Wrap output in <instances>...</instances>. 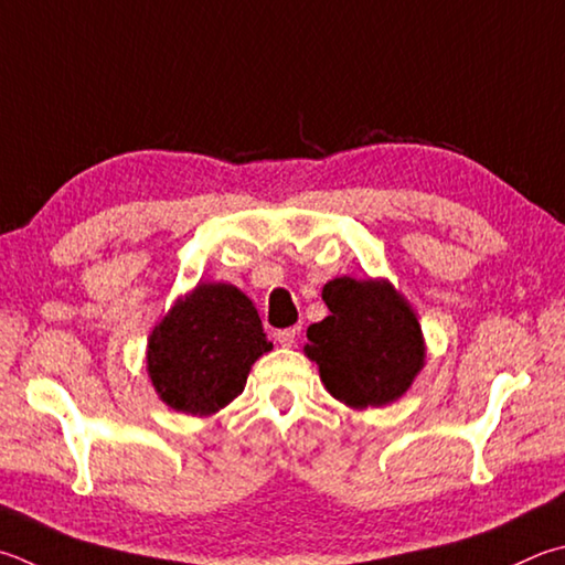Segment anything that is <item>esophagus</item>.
I'll use <instances>...</instances> for the list:
<instances>
[{"instance_id": "esophagus-1", "label": "esophagus", "mask_w": 565, "mask_h": 565, "mask_svg": "<svg viewBox=\"0 0 565 565\" xmlns=\"http://www.w3.org/2000/svg\"><path fill=\"white\" fill-rule=\"evenodd\" d=\"M296 335H299V328H284V331H276V341H279L284 348H291L296 343Z\"/></svg>"}]
</instances>
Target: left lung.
Wrapping results in <instances>:
<instances>
[{"label": "left lung", "mask_w": 565, "mask_h": 565, "mask_svg": "<svg viewBox=\"0 0 565 565\" xmlns=\"http://www.w3.org/2000/svg\"><path fill=\"white\" fill-rule=\"evenodd\" d=\"M331 316L309 326L303 353L321 383L348 407H383L407 393L425 365V338L413 306L385 279L341 276L323 286Z\"/></svg>", "instance_id": "8db88e82"}]
</instances>
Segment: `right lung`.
<instances>
[{
  "label": "right lung",
  "mask_w": 565,
  "mask_h": 565,
  "mask_svg": "<svg viewBox=\"0 0 565 565\" xmlns=\"http://www.w3.org/2000/svg\"><path fill=\"white\" fill-rule=\"evenodd\" d=\"M271 348L249 296L232 284H198L152 328L148 375L168 407L207 417L242 393Z\"/></svg>",
  "instance_id": "add662e5"
}]
</instances>
